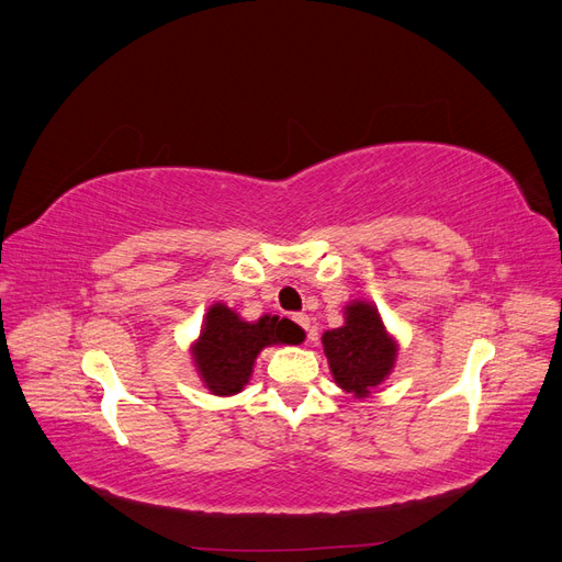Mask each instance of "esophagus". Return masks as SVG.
<instances>
[{
	"instance_id": "esophagus-1",
	"label": "esophagus",
	"mask_w": 562,
	"mask_h": 562,
	"mask_svg": "<svg viewBox=\"0 0 562 562\" xmlns=\"http://www.w3.org/2000/svg\"><path fill=\"white\" fill-rule=\"evenodd\" d=\"M293 318H295V323H300V326H302L304 330L310 333V326H312V323H310V316H307V314H302V312H300V314H295ZM310 335H312V333H310Z\"/></svg>"
}]
</instances>
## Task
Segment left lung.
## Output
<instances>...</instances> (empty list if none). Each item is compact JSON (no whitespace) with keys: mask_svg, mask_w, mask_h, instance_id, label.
<instances>
[{"mask_svg":"<svg viewBox=\"0 0 562 562\" xmlns=\"http://www.w3.org/2000/svg\"><path fill=\"white\" fill-rule=\"evenodd\" d=\"M321 339L335 384L353 398H370L394 372L398 342L370 300H349L342 326Z\"/></svg>","mask_w":562,"mask_h":562,"instance_id":"left-lung-1","label":"left lung"}]
</instances>
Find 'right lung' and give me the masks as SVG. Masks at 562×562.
Here are the masks:
<instances>
[{
	"label": "right lung",
	"mask_w": 562,
	"mask_h": 562,
	"mask_svg": "<svg viewBox=\"0 0 562 562\" xmlns=\"http://www.w3.org/2000/svg\"><path fill=\"white\" fill-rule=\"evenodd\" d=\"M300 342H304V330L293 321L271 314L246 321L225 302H215L203 316L201 333L190 351L203 386L213 396H234L250 382L262 349Z\"/></svg>",
	"instance_id": "1"
}]
</instances>
